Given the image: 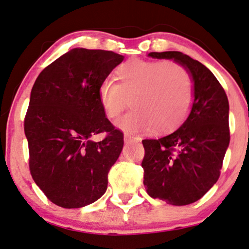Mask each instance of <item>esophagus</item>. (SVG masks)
I'll return each mask as SVG.
<instances>
[{"label":"esophagus","instance_id":"obj_1","mask_svg":"<svg viewBox=\"0 0 249 249\" xmlns=\"http://www.w3.org/2000/svg\"><path fill=\"white\" fill-rule=\"evenodd\" d=\"M135 139L134 137H132V135L130 134H125L124 135V141L125 142H130V141H133Z\"/></svg>","mask_w":249,"mask_h":249}]
</instances>
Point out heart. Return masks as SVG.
<instances>
[{
	"label": "heart",
	"mask_w": 249,
	"mask_h": 249,
	"mask_svg": "<svg viewBox=\"0 0 249 249\" xmlns=\"http://www.w3.org/2000/svg\"><path fill=\"white\" fill-rule=\"evenodd\" d=\"M118 84L110 78L97 88L100 105L109 119L127 114L116 122L121 130L135 133L169 130L186 117L193 101V83L186 69L174 61L131 59L117 70Z\"/></svg>",
	"instance_id": "heart-1"
}]
</instances>
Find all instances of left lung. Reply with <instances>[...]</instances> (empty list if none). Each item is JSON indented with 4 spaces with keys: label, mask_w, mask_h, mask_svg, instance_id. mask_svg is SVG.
<instances>
[{
    "label": "left lung",
    "mask_w": 249,
    "mask_h": 249,
    "mask_svg": "<svg viewBox=\"0 0 249 249\" xmlns=\"http://www.w3.org/2000/svg\"><path fill=\"white\" fill-rule=\"evenodd\" d=\"M186 69L193 83V102L177 130L142 140L143 185L149 196L172 206L200 200L219 178L230 143L228 96L212 71L180 52L149 53Z\"/></svg>",
    "instance_id": "left-lung-1"
}]
</instances>
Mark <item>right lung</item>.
<instances>
[{"label":"right lung","mask_w":249,"mask_h":249,"mask_svg":"<svg viewBox=\"0 0 249 249\" xmlns=\"http://www.w3.org/2000/svg\"><path fill=\"white\" fill-rule=\"evenodd\" d=\"M124 56L73 48L48 65L31 90L24 130L33 180L53 203L81 208L106 193L123 133L106 117L97 88ZM107 131L96 143L91 138Z\"/></svg>","instance_id":"right-lung-1"}]
</instances>
